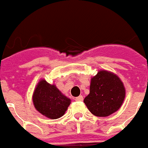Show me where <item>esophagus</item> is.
<instances>
[{
    "label": "esophagus",
    "mask_w": 148,
    "mask_h": 148,
    "mask_svg": "<svg viewBox=\"0 0 148 148\" xmlns=\"http://www.w3.org/2000/svg\"><path fill=\"white\" fill-rule=\"evenodd\" d=\"M75 101H83V97L82 96L77 97L75 98Z\"/></svg>",
    "instance_id": "obj_1"
}]
</instances>
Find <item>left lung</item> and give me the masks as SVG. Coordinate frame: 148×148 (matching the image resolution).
I'll return each instance as SVG.
<instances>
[{"mask_svg": "<svg viewBox=\"0 0 148 148\" xmlns=\"http://www.w3.org/2000/svg\"><path fill=\"white\" fill-rule=\"evenodd\" d=\"M125 97L123 82L116 74L99 71L91 78L90 94L84 103L91 113L97 116H108L121 108Z\"/></svg>", "mask_w": 148, "mask_h": 148, "instance_id": "8db88e82", "label": "left lung"}]
</instances>
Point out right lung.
Wrapping results in <instances>:
<instances>
[{"mask_svg":"<svg viewBox=\"0 0 148 148\" xmlns=\"http://www.w3.org/2000/svg\"><path fill=\"white\" fill-rule=\"evenodd\" d=\"M32 100L37 111L50 119L61 117L71 104V99L64 96L55 85L43 79L36 86Z\"/></svg>","mask_w":148,"mask_h":148,"instance_id":"obj_1","label":"right lung"}]
</instances>
